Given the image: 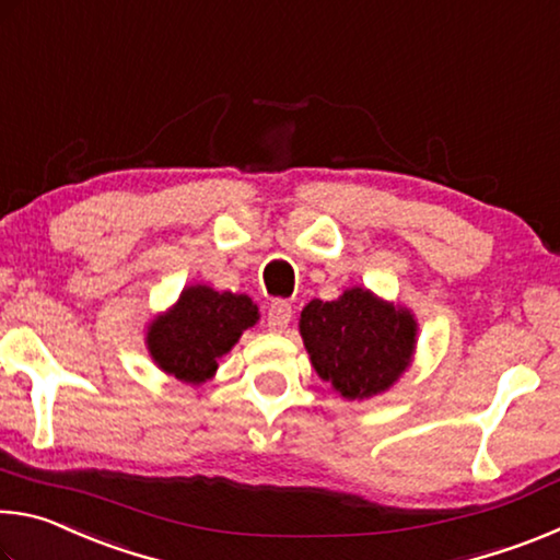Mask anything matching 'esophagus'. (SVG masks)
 Returning a JSON list of instances; mask_svg holds the SVG:
<instances>
[{
  "label": "esophagus",
  "mask_w": 560,
  "mask_h": 560,
  "mask_svg": "<svg viewBox=\"0 0 560 560\" xmlns=\"http://www.w3.org/2000/svg\"><path fill=\"white\" fill-rule=\"evenodd\" d=\"M291 303L289 301H271V306L267 311V326L269 330H273V334H281V330H287L289 320H291Z\"/></svg>",
  "instance_id": "esophagus-1"
}]
</instances>
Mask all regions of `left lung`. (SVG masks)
<instances>
[{
	"mask_svg": "<svg viewBox=\"0 0 560 560\" xmlns=\"http://www.w3.org/2000/svg\"><path fill=\"white\" fill-rule=\"evenodd\" d=\"M299 330L316 373L346 400L393 387L410 368L417 343L410 311L360 287L336 301H311L301 311Z\"/></svg>",
	"mask_w": 560,
	"mask_h": 560,
	"instance_id": "8db88e82",
	"label": "left lung"
}]
</instances>
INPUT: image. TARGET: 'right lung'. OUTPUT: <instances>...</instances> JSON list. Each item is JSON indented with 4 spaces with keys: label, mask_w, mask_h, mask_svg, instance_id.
Wrapping results in <instances>:
<instances>
[{
    "label": "right lung",
    "mask_w": 560,
    "mask_h": 560,
    "mask_svg": "<svg viewBox=\"0 0 560 560\" xmlns=\"http://www.w3.org/2000/svg\"><path fill=\"white\" fill-rule=\"evenodd\" d=\"M259 320V308L246 293L187 287L167 314L148 326V350L155 365L177 381L200 385L217 371L246 328Z\"/></svg>",
    "instance_id": "1"
}]
</instances>
